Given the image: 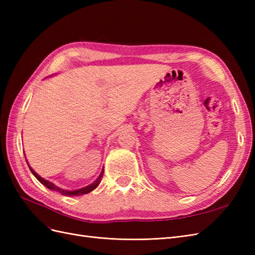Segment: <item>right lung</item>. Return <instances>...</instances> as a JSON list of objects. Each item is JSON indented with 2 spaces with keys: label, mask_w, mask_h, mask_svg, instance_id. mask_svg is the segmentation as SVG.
I'll use <instances>...</instances> for the list:
<instances>
[{
  "label": "right lung",
  "mask_w": 255,
  "mask_h": 255,
  "mask_svg": "<svg viewBox=\"0 0 255 255\" xmlns=\"http://www.w3.org/2000/svg\"><path fill=\"white\" fill-rule=\"evenodd\" d=\"M29 167V166H28ZM29 169H30V171H32V173L35 175V177L36 179L39 181L41 184H43L45 187H48L49 189H51V190H55V191H58V192H60L61 195H64V196H79V195H84V194H88V192H90L91 190H94L98 185L100 184V182H101V179H102V176H103V171H102V173L100 174V176L98 177V179L92 183V184H90L89 186H87V187H84V188H81V189H78V190H73V191H69V190H64V189H61V188H58L57 186H55V185L54 184H52L51 182H49V181H47V180H44V179H42L41 176H39L38 175L32 168L29 167Z\"/></svg>",
  "instance_id": "add662e5"
}]
</instances>
